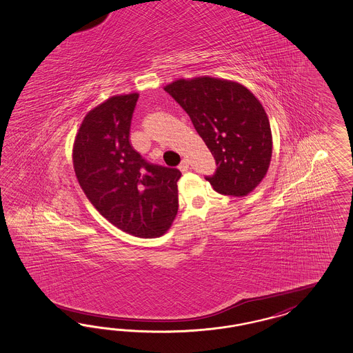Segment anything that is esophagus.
I'll return each mask as SVG.
<instances>
[{
    "label": "esophagus",
    "mask_w": 353,
    "mask_h": 353,
    "mask_svg": "<svg viewBox=\"0 0 353 353\" xmlns=\"http://www.w3.org/2000/svg\"><path fill=\"white\" fill-rule=\"evenodd\" d=\"M188 169H190V162L187 160H181V163H179V170L181 172H185Z\"/></svg>",
    "instance_id": "obj_1"
}]
</instances>
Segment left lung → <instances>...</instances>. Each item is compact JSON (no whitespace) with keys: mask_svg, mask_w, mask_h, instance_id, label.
I'll use <instances>...</instances> for the list:
<instances>
[{"mask_svg":"<svg viewBox=\"0 0 353 353\" xmlns=\"http://www.w3.org/2000/svg\"><path fill=\"white\" fill-rule=\"evenodd\" d=\"M163 89L188 113L215 159L216 170L205 176L212 188L236 197L252 192L272 157V132L261 101L240 83L212 77L181 79Z\"/></svg>","mask_w":353,"mask_h":353,"instance_id":"1","label":"left lung"}]
</instances>
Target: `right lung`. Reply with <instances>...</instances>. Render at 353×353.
<instances>
[{"mask_svg": "<svg viewBox=\"0 0 353 353\" xmlns=\"http://www.w3.org/2000/svg\"><path fill=\"white\" fill-rule=\"evenodd\" d=\"M139 94L112 97L91 110L73 145V168L89 201L121 231L160 237L178 212L181 172L143 159L129 141Z\"/></svg>", "mask_w": 353, "mask_h": 353, "instance_id": "add662e5", "label": "right lung"}]
</instances>
